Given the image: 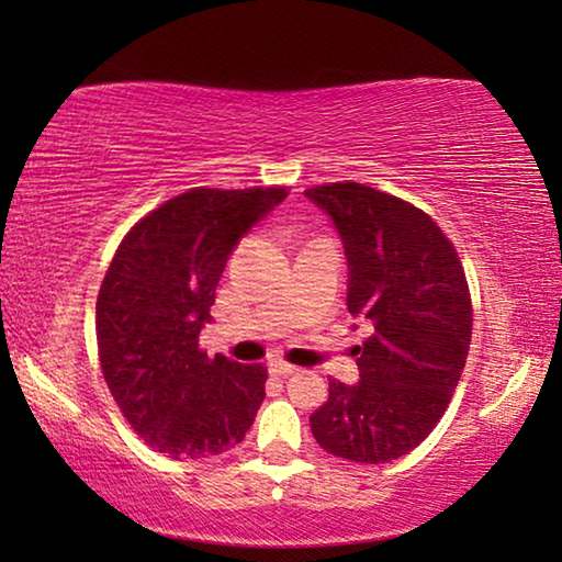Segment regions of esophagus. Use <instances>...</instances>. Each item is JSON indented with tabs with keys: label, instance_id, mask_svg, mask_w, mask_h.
Here are the masks:
<instances>
[{
	"label": "esophagus",
	"instance_id": "1",
	"mask_svg": "<svg viewBox=\"0 0 562 562\" xmlns=\"http://www.w3.org/2000/svg\"><path fill=\"white\" fill-rule=\"evenodd\" d=\"M270 372L278 374V376H290V374L297 372V367H292V364H288V361H282V359H272L270 361Z\"/></svg>",
	"mask_w": 562,
	"mask_h": 562
}]
</instances>
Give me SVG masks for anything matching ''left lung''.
Instances as JSON below:
<instances>
[{
	"label": "left lung",
	"instance_id": "8db88e82",
	"mask_svg": "<svg viewBox=\"0 0 562 562\" xmlns=\"http://www.w3.org/2000/svg\"><path fill=\"white\" fill-rule=\"evenodd\" d=\"M329 215L347 258V310L372 325L357 347L359 382H329L310 416L331 456L386 463L416 449L459 386L471 297L459 255L429 215L361 183L304 190Z\"/></svg>",
	"mask_w": 562,
	"mask_h": 562
}]
</instances>
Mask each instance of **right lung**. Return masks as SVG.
I'll return each mask as SVG.
<instances>
[{"label":"right lung","instance_id":"add662e5","mask_svg":"<svg viewBox=\"0 0 562 562\" xmlns=\"http://www.w3.org/2000/svg\"><path fill=\"white\" fill-rule=\"evenodd\" d=\"M284 188H195L123 237L97 302L103 379L131 429L170 459H205L245 439L268 369L198 349L240 237Z\"/></svg>","mask_w":562,"mask_h":562}]
</instances>
